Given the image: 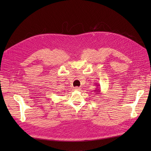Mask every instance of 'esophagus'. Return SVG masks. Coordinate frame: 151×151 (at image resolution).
I'll list each match as a JSON object with an SVG mask.
<instances>
[{
    "instance_id": "1",
    "label": "esophagus",
    "mask_w": 151,
    "mask_h": 151,
    "mask_svg": "<svg viewBox=\"0 0 151 151\" xmlns=\"http://www.w3.org/2000/svg\"><path fill=\"white\" fill-rule=\"evenodd\" d=\"M80 88L79 87H75V90H79Z\"/></svg>"
}]
</instances>
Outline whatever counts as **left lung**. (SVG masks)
Returning a JSON list of instances; mask_svg holds the SVG:
<instances>
[{"label": "left lung", "mask_w": 151, "mask_h": 151, "mask_svg": "<svg viewBox=\"0 0 151 151\" xmlns=\"http://www.w3.org/2000/svg\"><path fill=\"white\" fill-rule=\"evenodd\" d=\"M100 85H97V86H99ZM94 91L96 93V94H100V89H96V90H94Z\"/></svg>", "instance_id": "obj_1"}]
</instances>
